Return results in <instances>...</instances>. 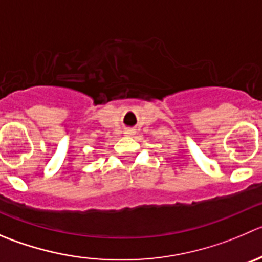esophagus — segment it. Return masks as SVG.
Wrapping results in <instances>:
<instances>
[{
  "label": "esophagus",
  "mask_w": 262,
  "mask_h": 262,
  "mask_svg": "<svg viewBox=\"0 0 262 262\" xmlns=\"http://www.w3.org/2000/svg\"><path fill=\"white\" fill-rule=\"evenodd\" d=\"M134 133H135V131H134V129H126V131H124V134H126L127 136L134 135Z\"/></svg>",
  "instance_id": "1"
}]
</instances>
